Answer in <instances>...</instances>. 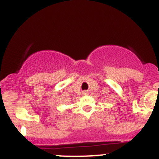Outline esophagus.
<instances>
[{
    "mask_svg": "<svg viewBox=\"0 0 159 159\" xmlns=\"http://www.w3.org/2000/svg\"><path fill=\"white\" fill-rule=\"evenodd\" d=\"M88 93V91H84V94H87Z\"/></svg>",
    "mask_w": 159,
    "mask_h": 159,
    "instance_id": "34e87169",
    "label": "esophagus"
}]
</instances>
